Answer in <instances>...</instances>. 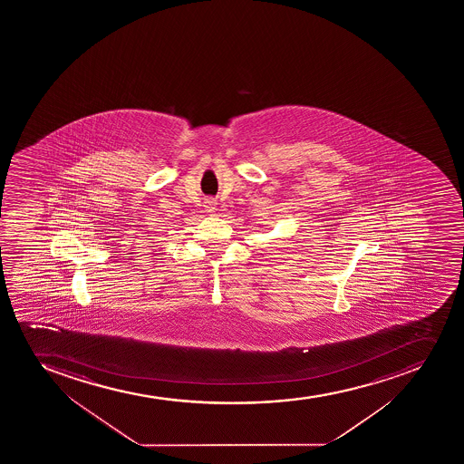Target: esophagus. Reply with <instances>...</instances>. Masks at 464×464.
<instances>
[{"label": "esophagus", "instance_id": "34e87169", "mask_svg": "<svg viewBox=\"0 0 464 464\" xmlns=\"http://www.w3.org/2000/svg\"><path fill=\"white\" fill-rule=\"evenodd\" d=\"M204 207H206L207 213H215V211L218 210V202H216L215 199H207V201L204 202Z\"/></svg>", "mask_w": 464, "mask_h": 464}]
</instances>
